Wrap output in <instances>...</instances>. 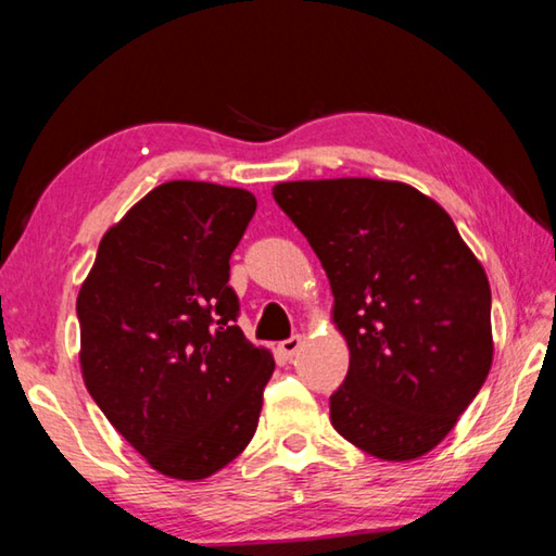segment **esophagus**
Segmentation results:
<instances>
[{"label": "esophagus", "mask_w": 556, "mask_h": 556, "mask_svg": "<svg viewBox=\"0 0 556 556\" xmlns=\"http://www.w3.org/2000/svg\"><path fill=\"white\" fill-rule=\"evenodd\" d=\"M301 345H304V336H291V338H287V341H281L279 343V351H281V355H285V357H291V355H294L296 351H299V348Z\"/></svg>", "instance_id": "esophagus-1"}]
</instances>
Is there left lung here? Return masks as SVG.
I'll list each match as a JSON object with an SVG mask.
<instances>
[{
  "label": "left lung",
  "mask_w": 556,
  "mask_h": 556,
  "mask_svg": "<svg viewBox=\"0 0 556 556\" xmlns=\"http://www.w3.org/2000/svg\"><path fill=\"white\" fill-rule=\"evenodd\" d=\"M333 291L351 365L331 425L365 454L425 456L493 363L491 285L454 220L417 188L378 178L277 184Z\"/></svg>",
  "instance_id": "obj_1"
}]
</instances>
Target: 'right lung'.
Masks as SVG:
<instances>
[{
  "instance_id": "right-lung-1",
  "label": "right lung",
  "mask_w": 556,
  "mask_h": 556,
  "mask_svg": "<svg viewBox=\"0 0 556 556\" xmlns=\"http://www.w3.org/2000/svg\"><path fill=\"white\" fill-rule=\"evenodd\" d=\"M250 191L168 181L102 235L78 304L90 397L149 466L201 481L255 437L275 357L238 326L230 255Z\"/></svg>"
}]
</instances>
